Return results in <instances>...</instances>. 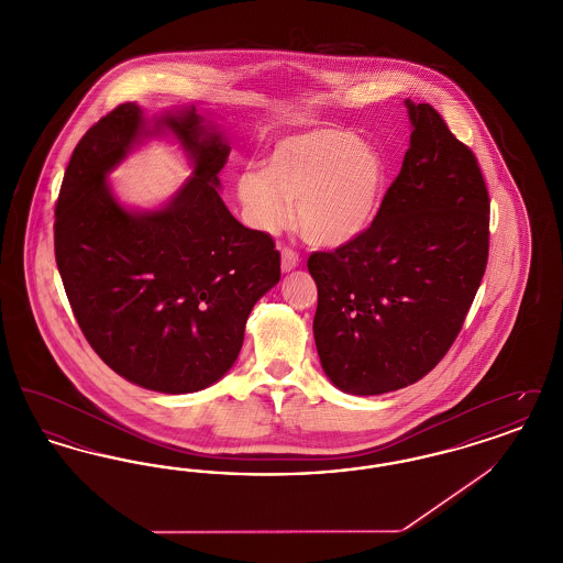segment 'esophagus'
Here are the masks:
<instances>
[{"label": "esophagus", "instance_id": "esophagus-1", "mask_svg": "<svg viewBox=\"0 0 563 563\" xmlns=\"http://www.w3.org/2000/svg\"><path fill=\"white\" fill-rule=\"evenodd\" d=\"M299 266V257L291 249H280V269L287 274Z\"/></svg>", "mask_w": 563, "mask_h": 563}]
</instances>
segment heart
Masks as SVG:
<instances>
[{
  "instance_id": "obj_1",
  "label": "heart",
  "mask_w": 563,
  "mask_h": 563,
  "mask_svg": "<svg viewBox=\"0 0 563 563\" xmlns=\"http://www.w3.org/2000/svg\"><path fill=\"white\" fill-rule=\"evenodd\" d=\"M390 189V162L346 129H310L278 139L262 170L236 177V198L257 232H276L291 217L306 241L342 249L374 228Z\"/></svg>"
}]
</instances>
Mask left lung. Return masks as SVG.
<instances>
[{"instance_id":"8db88e82","label":"left lung","mask_w":563,"mask_h":563,"mask_svg":"<svg viewBox=\"0 0 563 563\" xmlns=\"http://www.w3.org/2000/svg\"><path fill=\"white\" fill-rule=\"evenodd\" d=\"M374 228L308 260L319 289L314 342L335 388L372 397L416 384L454 344L482 285L489 198L473 152L429 103Z\"/></svg>"}]
</instances>
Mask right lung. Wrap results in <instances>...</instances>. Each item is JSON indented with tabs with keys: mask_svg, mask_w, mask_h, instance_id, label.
<instances>
[{
	"mask_svg": "<svg viewBox=\"0 0 563 563\" xmlns=\"http://www.w3.org/2000/svg\"><path fill=\"white\" fill-rule=\"evenodd\" d=\"M180 145L192 175L154 210L124 206L108 175L145 140ZM230 154L214 113L124 103L81 136L63 177L54 255L88 344L124 379L164 395L209 388L242 349L253 306L280 280L268 234L219 196Z\"/></svg>",
	"mask_w": 563,
	"mask_h": 563,
	"instance_id": "right-lung-1",
	"label": "right lung"
}]
</instances>
